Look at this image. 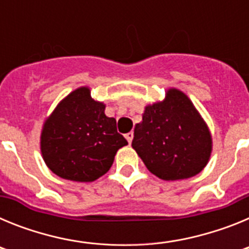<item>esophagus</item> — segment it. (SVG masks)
<instances>
[{"mask_svg": "<svg viewBox=\"0 0 249 249\" xmlns=\"http://www.w3.org/2000/svg\"><path fill=\"white\" fill-rule=\"evenodd\" d=\"M124 137H126V140L128 141V143L131 144L132 140H133V132H128V133H126V136H124Z\"/></svg>", "mask_w": 249, "mask_h": 249, "instance_id": "obj_1", "label": "esophagus"}]
</instances>
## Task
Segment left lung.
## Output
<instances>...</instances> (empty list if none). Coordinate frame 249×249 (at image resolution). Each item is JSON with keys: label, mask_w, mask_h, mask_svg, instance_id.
<instances>
[{"label": "left lung", "mask_w": 249, "mask_h": 249, "mask_svg": "<svg viewBox=\"0 0 249 249\" xmlns=\"http://www.w3.org/2000/svg\"><path fill=\"white\" fill-rule=\"evenodd\" d=\"M132 147L149 172L164 181L186 179L206 167L212 137L183 92L168 89L163 102L147 106L135 127Z\"/></svg>", "instance_id": "obj_1"}]
</instances>
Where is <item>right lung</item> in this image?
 I'll return each mask as SVG.
<instances>
[{"label": "right lung", "instance_id": "add662e5", "mask_svg": "<svg viewBox=\"0 0 249 249\" xmlns=\"http://www.w3.org/2000/svg\"><path fill=\"white\" fill-rule=\"evenodd\" d=\"M106 106L81 87L61 101L43 124L41 152L58 177L92 182L105 175L114 155L128 144L117 132V122L105 114Z\"/></svg>", "mask_w": 249, "mask_h": 249}]
</instances>
